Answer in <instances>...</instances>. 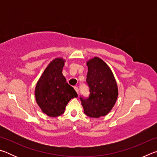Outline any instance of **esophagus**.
I'll list each match as a JSON object with an SVG mask.
<instances>
[{"instance_id": "1", "label": "esophagus", "mask_w": 157, "mask_h": 157, "mask_svg": "<svg viewBox=\"0 0 157 157\" xmlns=\"http://www.w3.org/2000/svg\"><path fill=\"white\" fill-rule=\"evenodd\" d=\"M74 89H75V91L78 94V93H79V89H78V86H75V87H74Z\"/></svg>"}]
</instances>
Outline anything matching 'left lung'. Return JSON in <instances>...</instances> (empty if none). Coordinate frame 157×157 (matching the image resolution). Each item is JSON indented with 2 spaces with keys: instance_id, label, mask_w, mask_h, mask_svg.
<instances>
[{
  "instance_id": "8db88e82",
  "label": "left lung",
  "mask_w": 157,
  "mask_h": 157,
  "mask_svg": "<svg viewBox=\"0 0 157 157\" xmlns=\"http://www.w3.org/2000/svg\"><path fill=\"white\" fill-rule=\"evenodd\" d=\"M86 65V83L90 94L88 98L80 97V100L84 113L98 118L106 116L112 109L118 98V86L109 66L100 58H92Z\"/></svg>"
}]
</instances>
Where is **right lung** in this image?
<instances>
[{"instance_id":"right-lung-1","label":"right lung","mask_w":157,"mask_h":157,"mask_svg":"<svg viewBox=\"0 0 157 157\" xmlns=\"http://www.w3.org/2000/svg\"><path fill=\"white\" fill-rule=\"evenodd\" d=\"M64 63L65 60L61 57L50 62L35 87L36 103L50 117L62 115L70 100L78 97L75 89L66 82L62 74Z\"/></svg>"}]
</instances>
